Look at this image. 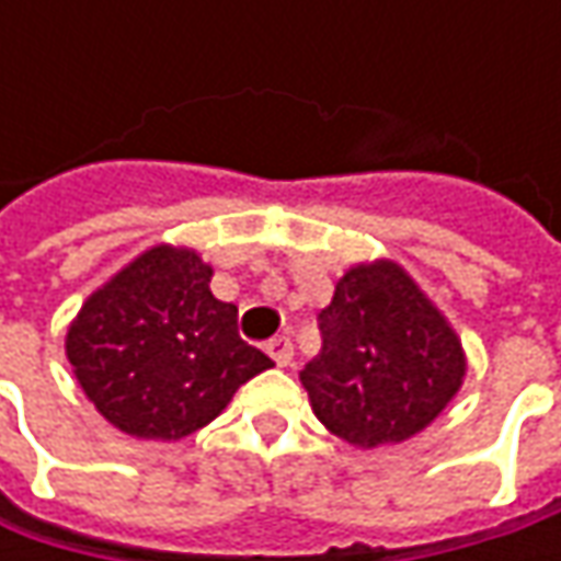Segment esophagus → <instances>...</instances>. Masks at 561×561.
Returning a JSON list of instances; mask_svg holds the SVG:
<instances>
[{"instance_id":"obj_1","label":"esophagus","mask_w":561,"mask_h":561,"mask_svg":"<svg viewBox=\"0 0 561 561\" xmlns=\"http://www.w3.org/2000/svg\"><path fill=\"white\" fill-rule=\"evenodd\" d=\"M268 356L280 365V368H287L293 362V343L287 336H274L268 343Z\"/></svg>"}]
</instances>
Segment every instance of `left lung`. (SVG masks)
<instances>
[{"label":"left lung","instance_id":"1","mask_svg":"<svg viewBox=\"0 0 561 561\" xmlns=\"http://www.w3.org/2000/svg\"><path fill=\"white\" fill-rule=\"evenodd\" d=\"M318 321L321 353L299 380L314 419L350 446L409 440L462 390V340L393 259L356 262Z\"/></svg>","mask_w":561,"mask_h":561}]
</instances>
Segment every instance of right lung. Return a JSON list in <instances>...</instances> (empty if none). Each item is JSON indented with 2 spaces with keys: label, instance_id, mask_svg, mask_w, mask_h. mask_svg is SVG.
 <instances>
[{
  "label": "right lung",
  "instance_id": "right-lung-1",
  "mask_svg": "<svg viewBox=\"0 0 561 561\" xmlns=\"http://www.w3.org/2000/svg\"><path fill=\"white\" fill-rule=\"evenodd\" d=\"M211 274L193 247L156 243L90 293L68 324L77 383L121 434L184 440L274 365L240 340L237 306L215 299Z\"/></svg>",
  "mask_w": 561,
  "mask_h": 561
}]
</instances>
